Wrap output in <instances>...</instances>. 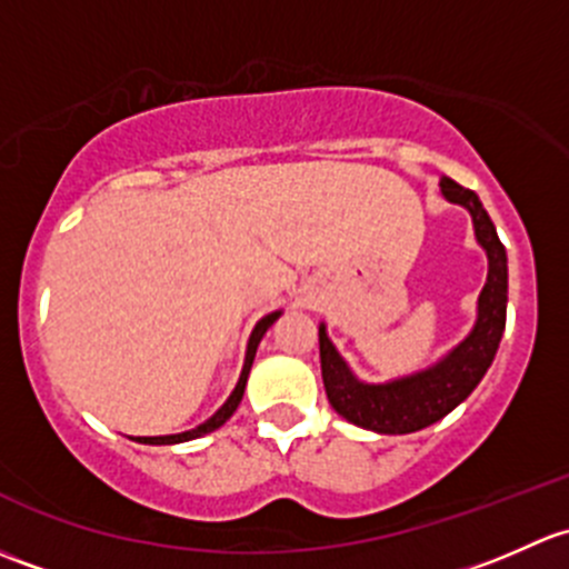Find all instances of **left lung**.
<instances>
[{
  "label": "left lung",
  "mask_w": 569,
  "mask_h": 569,
  "mask_svg": "<svg viewBox=\"0 0 569 569\" xmlns=\"http://www.w3.org/2000/svg\"><path fill=\"white\" fill-rule=\"evenodd\" d=\"M441 191L449 202L468 208L473 219V232L482 249L488 251V282L479 296V318L473 331L436 367L416 372L411 378L372 386L361 383L350 375L345 361L328 342L326 326H320V372H323L326 397L339 416L365 430L406 436L425 430L477 389L499 350L503 326H507V251L496 236L488 210L471 189H462L455 180L443 178Z\"/></svg>",
  "instance_id": "8db88e82"
}]
</instances>
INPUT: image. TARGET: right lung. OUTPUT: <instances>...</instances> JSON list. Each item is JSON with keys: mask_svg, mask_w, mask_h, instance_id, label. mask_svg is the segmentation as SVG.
I'll list each match as a JSON object with an SVG mask.
<instances>
[{"mask_svg": "<svg viewBox=\"0 0 569 569\" xmlns=\"http://www.w3.org/2000/svg\"><path fill=\"white\" fill-rule=\"evenodd\" d=\"M277 318H279V312H273V315H266V318H262L260 323L254 326V331H251V337H249V348H246V361H243V370H241V378H238V386H236V391H232V395H230V400H227L224 406L219 408V411H216L213 416H210V419L204 421V425H199V427H194V430H189V432H180V436L137 438V441H139V443H156V447H163V443H183V441H194V438L204 436V432H213V430H219V427L224 425V421L230 419L232 413H236V408L241 406V400H243V389H246V378H249L251 361H254V353H257V345H260L262 333H266L268 328H271V323H273V320H277Z\"/></svg>", "mask_w": 569, "mask_h": 569, "instance_id": "1", "label": "right lung"}]
</instances>
